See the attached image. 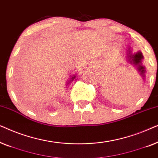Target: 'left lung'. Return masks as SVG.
Wrapping results in <instances>:
<instances>
[{"label":"left lung","instance_id":"obj_1","mask_svg":"<svg viewBox=\"0 0 158 158\" xmlns=\"http://www.w3.org/2000/svg\"><path fill=\"white\" fill-rule=\"evenodd\" d=\"M127 57L128 61L130 62L131 64H133L134 65L137 67V70L139 71L140 75H142V78L144 80L145 79V68L144 66H142V60H143V55L141 52H137V53L131 54L130 47H129L127 49Z\"/></svg>","mask_w":158,"mask_h":158}]
</instances>
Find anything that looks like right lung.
<instances>
[{
    "label": "right lung",
    "instance_id": "obj_1",
    "mask_svg": "<svg viewBox=\"0 0 158 158\" xmlns=\"http://www.w3.org/2000/svg\"><path fill=\"white\" fill-rule=\"evenodd\" d=\"M75 77H76V75H73V76L70 77V81H69V82H68V83L69 84V83H70V82H71V81H73V80H74V79L75 78Z\"/></svg>",
    "mask_w": 158,
    "mask_h": 158
}]
</instances>
